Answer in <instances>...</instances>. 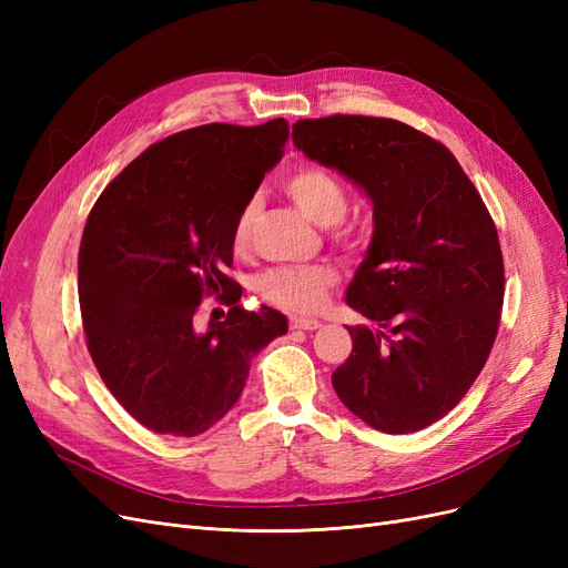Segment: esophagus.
<instances>
[{"instance_id": "1", "label": "esophagus", "mask_w": 568, "mask_h": 568, "mask_svg": "<svg viewBox=\"0 0 568 568\" xmlns=\"http://www.w3.org/2000/svg\"><path fill=\"white\" fill-rule=\"evenodd\" d=\"M288 326L291 329H303V332H313L320 326L317 320H305V317H291L288 320Z\"/></svg>"}]
</instances>
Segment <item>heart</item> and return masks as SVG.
Listing matches in <instances>:
<instances>
[{"label":"heart","mask_w":568,"mask_h":568,"mask_svg":"<svg viewBox=\"0 0 568 568\" xmlns=\"http://www.w3.org/2000/svg\"><path fill=\"white\" fill-rule=\"evenodd\" d=\"M284 189L307 217L315 220L322 227L334 225V236L338 242H351V232L338 225L348 213L351 199L346 186L329 170L315 165L298 168L284 180ZM257 211H261L257 199H248L244 209L239 211L232 232V242L236 248H244L248 244ZM336 282V267L326 263L272 267L257 277V294L267 303L280 305L291 313H315L324 305L326 291Z\"/></svg>","instance_id":"b5f03b06"}]
</instances>
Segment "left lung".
I'll return each instance as SVG.
<instances>
[{"instance_id": "8db88e82", "label": "left lung", "mask_w": 568, "mask_h": 568, "mask_svg": "<svg viewBox=\"0 0 568 568\" xmlns=\"http://www.w3.org/2000/svg\"><path fill=\"white\" fill-rule=\"evenodd\" d=\"M294 144L374 205L372 244L346 303L379 332L348 326L353 353L332 374L336 395L384 434L419 432L467 395L500 329L495 222L450 149L400 120L305 118Z\"/></svg>"}]
</instances>
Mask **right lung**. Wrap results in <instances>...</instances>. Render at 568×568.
I'll return each instance as SVG.
<instances>
[{"label":"right lung","mask_w":568,"mask_h":568,"mask_svg":"<svg viewBox=\"0 0 568 568\" xmlns=\"http://www.w3.org/2000/svg\"><path fill=\"white\" fill-rule=\"evenodd\" d=\"M288 140L284 118L211 123L151 144L88 217L78 294L88 351L113 398L149 432L199 436L239 400L253 355L286 334L272 307L244 311L232 267L234 222ZM222 287L229 317L195 326Z\"/></svg>","instance_id":"add662e5"}]
</instances>
